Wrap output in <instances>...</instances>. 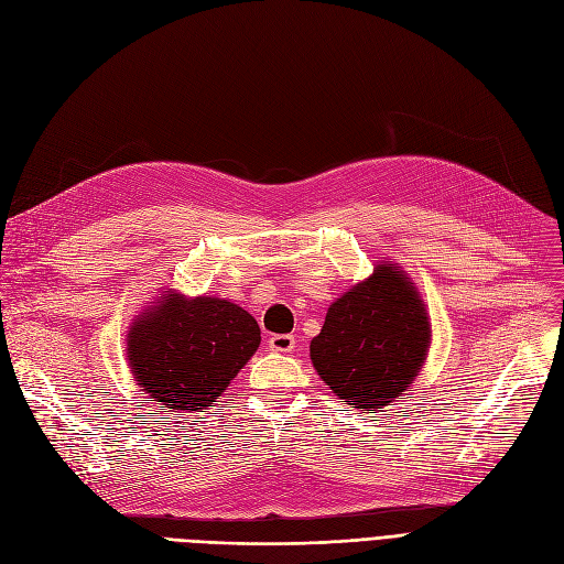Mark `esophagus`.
I'll return each mask as SVG.
<instances>
[{
	"instance_id": "obj_1",
	"label": "esophagus",
	"mask_w": 564,
	"mask_h": 564,
	"mask_svg": "<svg viewBox=\"0 0 564 564\" xmlns=\"http://www.w3.org/2000/svg\"><path fill=\"white\" fill-rule=\"evenodd\" d=\"M268 347L273 349V352H291V349L296 347V338L289 334H275L268 338Z\"/></svg>"
}]
</instances>
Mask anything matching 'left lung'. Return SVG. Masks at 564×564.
I'll use <instances>...</instances> for the list:
<instances>
[{"label": "left lung", "mask_w": 564, "mask_h": 564, "mask_svg": "<svg viewBox=\"0 0 564 564\" xmlns=\"http://www.w3.org/2000/svg\"><path fill=\"white\" fill-rule=\"evenodd\" d=\"M430 340L420 294L390 263L328 307L310 359L336 397L368 411L394 401L413 382Z\"/></svg>", "instance_id": "1"}]
</instances>
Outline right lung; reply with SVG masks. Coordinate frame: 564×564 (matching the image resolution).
Wrapping results in <instances>:
<instances>
[{"mask_svg": "<svg viewBox=\"0 0 564 564\" xmlns=\"http://www.w3.org/2000/svg\"><path fill=\"white\" fill-rule=\"evenodd\" d=\"M261 328L224 299L165 296L128 334V359L161 411H203L257 352Z\"/></svg>", "mask_w": 564, "mask_h": 564, "instance_id": "obj_1", "label": "right lung"}]
</instances>
